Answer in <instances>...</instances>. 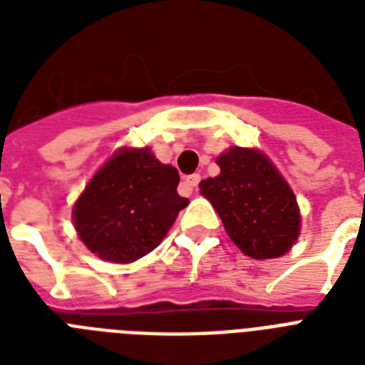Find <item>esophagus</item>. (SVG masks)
Wrapping results in <instances>:
<instances>
[{"instance_id":"34e87169","label":"esophagus","mask_w":365,"mask_h":365,"mask_svg":"<svg viewBox=\"0 0 365 365\" xmlns=\"http://www.w3.org/2000/svg\"><path fill=\"white\" fill-rule=\"evenodd\" d=\"M199 182H200L199 174H191V176H187L185 180H183V187H185V191H193V189L199 185Z\"/></svg>"}]
</instances>
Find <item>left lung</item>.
<instances>
[{
	"label": "left lung",
	"mask_w": 365,
	"mask_h": 365,
	"mask_svg": "<svg viewBox=\"0 0 365 365\" xmlns=\"http://www.w3.org/2000/svg\"><path fill=\"white\" fill-rule=\"evenodd\" d=\"M220 176L200 182V193L225 231L254 259L280 257L299 237V210L292 189L265 155L231 148L216 159Z\"/></svg>",
	"instance_id": "left-lung-1"
}]
</instances>
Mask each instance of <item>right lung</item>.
Listing matches in <instances>:
<instances>
[{
    "instance_id": "right-lung-1",
    "label": "right lung",
    "mask_w": 365,
    "mask_h": 365,
    "mask_svg": "<svg viewBox=\"0 0 365 365\" xmlns=\"http://www.w3.org/2000/svg\"><path fill=\"white\" fill-rule=\"evenodd\" d=\"M180 174L149 149H123L88 182L73 223L93 254L130 263L159 246L189 200L178 195Z\"/></svg>"
}]
</instances>
